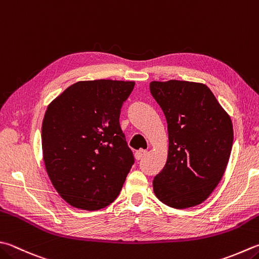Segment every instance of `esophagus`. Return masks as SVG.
I'll list each match as a JSON object with an SVG mask.
<instances>
[{
    "instance_id": "esophagus-1",
    "label": "esophagus",
    "mask_w": 259,
    "mask_h": 259,
    "mask_svg": "<svg viewBox=\"0 0 259 259\" xmlns=\"http://www.w3.org/2000/svg\"><path fill=\"white\" fill-rule=\"evenodd\" d=\"M146 153H148V151L143 150V149L136 151V152H135V159H136V160H141V159H142V158L144 157V155H145Z\"/></svg>"
}]
</instances>
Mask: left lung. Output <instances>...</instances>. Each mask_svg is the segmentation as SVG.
<instances>
[{"instance_id":"obj_1","label":"left lung","mask_w":259,"mask_h":259,"mask_svg":"<svg viewBox=\"0 0 259 259\" xmlns=\"http://www.w3.org/2000/svg\"><path fill=\"white\" fill-rule=\"evenodd\" d=\"M151 95L168 124V158L153 179L159 201L174 208L203 203L220 183L230 158V116L198 82L152 81Z\"/></svg>"}]
</instances>
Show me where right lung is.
Here are the masks:
<instances>
[{"label":"right lung","instance_id":"add662e5","mask_svg":"<svg viewBox=\"0 0 259 259\" xmlns=\"http://www.w3.org/2000/svg\"><path fill=\"white\" fill-rule=\"evenodd\" d=\"M134 81H79L47 107L41 125L48 177L71 206L97 211L115 201L134 163L119 125Z\"/></svg>","mask_w":259,"mask_h":259}]
</instances>
